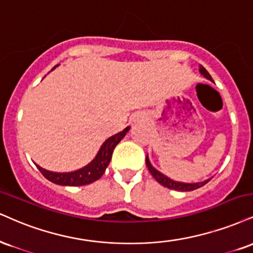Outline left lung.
Listing matches in <instances>:
<instances>
[{"mask_svg":"<svg viewBox=\"0 0 253 253\" xmlns=\"http://www.w3.org/2000/svg\"><path fill=\"white\" fill-rule=\"evenodd\" d=\"M199 72L200 74L204 75L208 80L210 81H213L212 80L211 75L209 74V72L206 71L204 67L200 65L199 67ZM146 166L148 167V171L152 175H153V178L156 179V180L159 182V184L163 185V186H165L167 188H171V190H175V191H182V192H188V191H193V190H197V188L204 186L205 184H208L210 181V179L205 181H200V182H193V184H188V182H180V181H174L172 180V179H169V176L164 175L163 173L158 171V169H154L153 166L151 165L150 163V159H148V156H146Z\"/></svg>","mask_w":253,"mask_h":253,"instance_id":"8db88e82","label":"left lung"}]
</instances>
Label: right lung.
<instances>
[{
  "label": "right lung",
  "mask_w": 253,
  "mask_h": 253,
  "mask_svg": "<svg viewBox=\"0 0 253 253\" xmlns=\"http://www.w3.org/2000/svg\"><path fill=\"white\" fill-rule=\"evenodd\" d=\"M55 68V67H54ZM53 68V69H54ZM51 69V71H53ZM130 127H126L123 132H119L118 134H114L111 138H108L103 142L101 147H100L99 152H97L96 157L88 164L87 166L82 167V169H78L74 172H67V173H57L47 171V169H42L39 165L36 167L39 171L43 174V176L48 180L54 182V184L62 185V186H82V185L92 184V182L96 181L100 179L105 173L106 169H107L109 161L112 159V154L113 151L121 139L126 135Z\"/></svg>",
  "instance_id": "right-lung-1"
}]
</instances>
